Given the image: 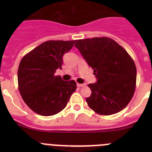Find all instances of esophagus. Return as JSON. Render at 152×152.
Listing matches in <instances>:
<instances>
[{"label": "esophagus", "mask_w": 152, "mask_h": 152, "mask_svg": "<svg viewBox=\"0 0 152 152\" xmlns=\"http://www.w3.org/2000/svg\"><path fill=\"white\" fill-rule=\"evenodd\" d=\"M77 86H78V87H85V86H86V84H79V83H77Z\"/></svg>", "instance_id": "obj_1"}]
</instances>
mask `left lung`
<instances>
[{
  "mask_svg": "<svg viewBox=\"0 0 152 152\" xmlns=\"http://www.w3.org/2000/svg\"><path fill=\"white\" fill-rule=\"evenodd\" d=\"M75 47L94 70L96 82L89 84L92 93L86 99L90 109L103 115L121 111L134 95L137 70L126 50L113 39H79Z\"/></svg>",
  "mask_w": 152,
  "mask_h": 152,
  "instance_id": "left-lung-1",
  "label": "left lung"
}]
</instances>
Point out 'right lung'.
Here are the masks:
<instances>
[{
	"instance_id": "1",
	"label": "right lung",
	"mask_w": 152,
	"mask_h": 152,
	"mask_svg": "<svg viewBox=\"0 0 152 152\" xmlns=\"http://www.w3.org/2000/svg\"><path fill=\"white\" fill-rule=\"evenodd\" d=\"M75 42L47 41L21 59L18 71L19 91L25 103L37 114L50 116L59 113L76 90L75 81H63L54 75L56 70L62 69V57Z\"/></svg>"
}]
</instances>
